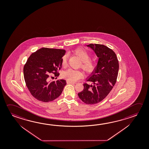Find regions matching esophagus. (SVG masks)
<instances>
[{
    "label": "esophagus",
    "instance_id": "1",
    "mask_svg": "<svg viewBox=\"0 0 149 149\" xmlns=\"http://www.w3.org/2000/svg\"><path fill=\"white\" fill-rule=\"evenodd\" d=\"M66 83H67V84H75V83L72 82V81H66Z\"/></svg>",
    "mask_w": 149,
    "mask_h": 149
}]
</instances>
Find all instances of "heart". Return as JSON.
Returning a JSON list of instances; mask_svg holds the SVG:
<instances>
[{
  "label": "heart",
  "mask_w": 149,
  "mask_h": 149,
  "mask_svg": "<svg viewBox=\"0 0 149 149\" xmlns=\"http://www.w3.org/2000/svg\"><path fill=\"white\" fill-rule=\"evenodd\" d=\"M73 53L76 55L81 61V66L87 73H90L94 71L95 68V61L90 58V54L86 50L82 48H77L73 51ZM68 61L67 55H64L62 58V65H65ZM63 77L71 81H76L82 77L83 74L81 71L73 69H68L64 71L62 74Z\"/></svg>",
  "instance_id": "obj_1"
}]
</instances>
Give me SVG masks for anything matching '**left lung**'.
Instances as JSON below:
<instances>
[{
  "label": "left lung",
  "instance_id": "left-lung-1",
  "mask_svg": "<svg viewBox=\"0 0 149 149\" xmlns=\"http://www.w3.org/2000/svg\"><path fill=\"white\" fill-rule=\"evenodd\" d=\"M98 58L96 67L87 78L93 84H84L79 98L86 104H96L106 98L116 84L119 70V62L115 53L104 45L90 44Z\"/></svg>",
  "mask_w": 149,
  "mask_h": 149
}]
</instances>
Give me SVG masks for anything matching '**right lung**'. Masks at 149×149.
<instances>
[{"label": "right lung", "mask_w": 149, "mask_h": 149, "mask_svg": "<svg viewBox=\"0 0 149 149\" xmlns=\"http://www.w3.org/2000/svg\"><path fill=\"white\" fill-rule=\"evenodd\" d=\"M65 50L43 47L33 53L24 66V81L29 91L41 102H51L60 96L66 82L50 81L51 74L58 76ZM55 71V72H53Z\"/></svg>", "instance_id": "1"}]
</instances>
